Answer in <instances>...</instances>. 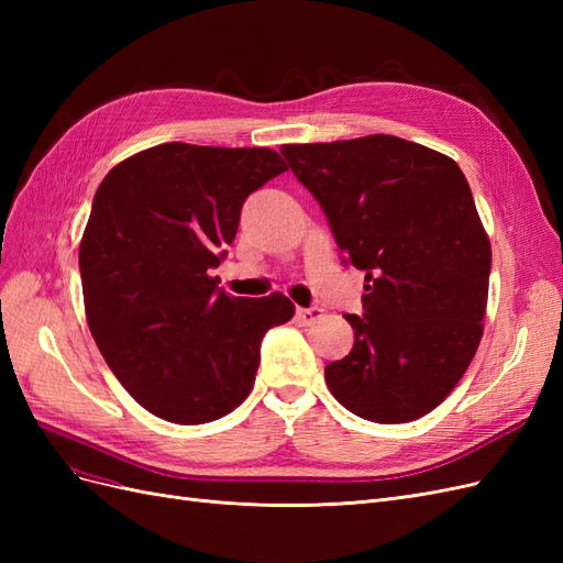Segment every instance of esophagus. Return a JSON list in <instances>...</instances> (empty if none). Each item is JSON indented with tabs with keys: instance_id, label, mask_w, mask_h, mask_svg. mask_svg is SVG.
I'll list each match as a JSON object with an SVG mask.
<instances>
[{
	"instance_id": "obj_1",
	"label": "esophagus",
	"mask_w": 563,
	"mask_h": 563,
	"mask_svg": "<svg viewBox=\"0 0 563 563\" xmlns=\"http://www.w3.org/2000/svg\"><path fill=\"white\" fill-rule=\"evenodd\" d=\"M321 317V308H298L296 310V319L302 323V327H310L317 319Z\"/></svg>"
}]
</instances>
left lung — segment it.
<instances>
[{
  "label": "left lung",
  "mask_w": 563,
  "mask_h": 563,
  "mask_svg": "<svg viewBox=\"0 0 563 563\" xmlns=\"http://www.w3.org/2000/svg\"><path fill=\"white\" fill-rule=\"evenodd\" d=\"M319 201L343 263L366 272L345 360L323 368L331 395L371 422L422 418L463 378L484 333L490 244L460 166L397 139L284 145Z\"/></svg>",
  "instance_id": "8db88e82"
}]
</instances>
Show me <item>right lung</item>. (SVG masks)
Instances as JSON below:
<instances>
[{
    "label": "right lung",
    "instance_id": "add662e5",
    "mask_svg": "<svg viewBox=\"0 0 563 563\" xmlns=\"http://www.w3.org/2000/svg\"><path fill=\"white\" fill-rule=\"evenodd\" d=\"M284 172L267 147L164 143L98 185L79 246L84 308L110 371L152 416L201 424L234 411L265 333L294 317L284 294L234 298L209 275L246 197Z\"/></svg>",
    "mask_w": 563,
    "mask_h": 563
}]
</instances>
